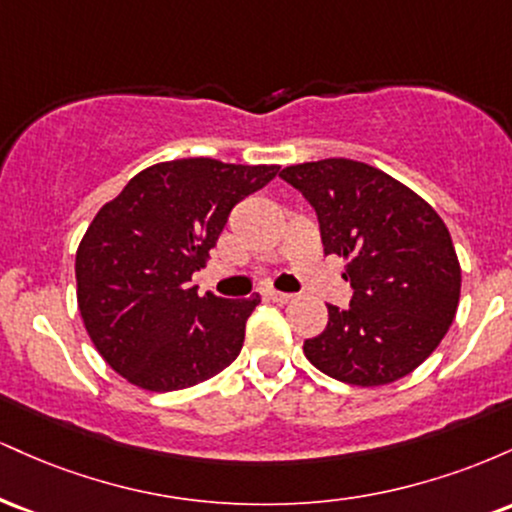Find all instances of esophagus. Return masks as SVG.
<instances>
[{
    "label": "esophagus",
    "instance_id": "esophagus-1",
    "mask_svg": "<svg viewBox=\"0 0 512 512\" xmlns=\"http://www.w3.org/2000/svg\"><path fill=\"white\" fill-rule=\"evenodd\" d=\"M264 298H267V301H274V303H289L291 301V293H281V291H267L264 293Z\"/></svg>",
    "mask_w": 512,
    "mask_h": 512
}]
</instances>
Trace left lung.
I'll return each instance as SVG.
<instances>
[{
  "label": "left lung",
  "instance_id": "1",
  "mask_svg": "<svg viewBox=\"0 0 512 512\" xmlns=\"http://www.w3.org/2000/svg\"><path fill=\"white\" fill-rule=\"evenodd\" d=\"M281 178L313 204L325 255L344 257L354 298L327 305V327L305 339L317 370L358 387L416 370L450 330L462 269L436 209L383 170L349 158L298 163Z\"/></svg>",
  "mask_w": 512,
  "mask_h": 512
}]
</instances>
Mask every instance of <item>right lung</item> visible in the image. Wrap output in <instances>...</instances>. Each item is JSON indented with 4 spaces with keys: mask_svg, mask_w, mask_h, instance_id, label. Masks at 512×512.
Instances as JSON below:
<instances>
[{
    "mask_svg": "<svg viewBox=\"0 0 512 512\" xmlns=\"http://www.w3.org/2000/svg\"><path fill=\"white\" fill-rule=\"evenodd\" d=\"M279 166L178 158L144 168L103 204L76 250V301L103 361L149 392L185 390L236 361L260 303L199 296L228 214Z\"/></svg>",
    "mask_w": 512,
    "mask_h": 512,
    "instance_id": "obj_1",
    "label": "right lung"
}]
</instances>
